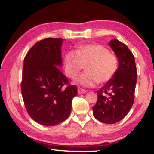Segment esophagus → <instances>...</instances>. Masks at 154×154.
Segmentation results:
<instances>
[{"label":"esophagus","mask_w":154,"mask_h":154,"mask_svg":"<svg viewBox=\"0 0 154 154\" xmlns=\"http://www.w3.org/2000/svg\"><path fill=\"white\" fill-rule=\"evenodd\" d=\"M77 92H78V94H83V93H87V91L85 89H82V88H79L78 89H77Z\"/></svg>","instance_id":"34e87169"}]
</instances>
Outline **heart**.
Returning a JSON list of instances; mask_svg holds the SVG:
<instances>
[{
	"label": "heart",
	"instance_id": "obj_1",
	"mask_svg": "<svg viewBox=\"0 0 154 154\" xmlns=\"http://www.w3.org/2000/svg\"><path fill=\"white\" fill-rule=\"evenodd\" d=\"M64 70L69 78L73 79L86 66L85 74L76 82L85 87H93L98 82L106 83L113 79L119 66L116 55L100 44H88L78 47L76 52L69 51L63 59Z\"/></svg>",
	"mask_w": 154,
	"mask_h": 154
}]
</instances>
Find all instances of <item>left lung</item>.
I'll use <instances>...</instances> for the list:
<instances>
[{"label": "left lung", "mask_w": 154, "mask_h": 154, "mask_svg": "<svg viewBox=\"0 0 154 154\" xmlns=\"http://www.w3.org/2000/svg\"><path fill=\"white\" fill-rule=\"evenodd\" d=\"M109 45L119 61L115 76L96 91L98 100L93 107L95 119L106 124H114L125 117L135 99L137 69L135 57L125 44L111 40Z\"/></svg>", "instance_id": "1"}]
</instances>
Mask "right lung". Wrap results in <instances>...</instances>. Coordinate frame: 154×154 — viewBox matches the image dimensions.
<instances>
[{"label":"right lung","instance_id":"add662e5","mask_svg":"<svg viewBox=\"0 0 154 154\" xmlns=\"http://www.w3.org/2000/svg\"><path fill=\"white\" fill-rule=\"evenodd\" d=\"M63 40H40L24 60L21 88L24 106L32 119L44 126H54L67 119L72 99L77 95V86L69 85L59 69L62 65Z\"/></svg>","mask_w":154,"mask_h":154}]
</instances>
